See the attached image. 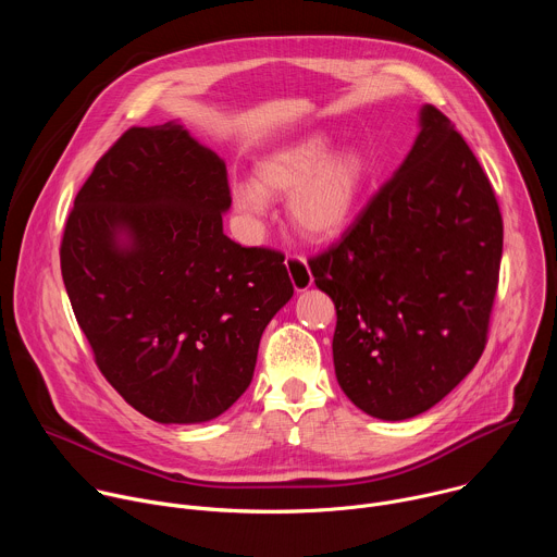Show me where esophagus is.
<instances>
[{"label":"esophagus","instance_id":"34e87169","mask_svg":"<svg viewBox=\"0 0 557 557\" xmlns=\"http://www.w3.org/2000/svg\"><path fill=\"white\" fill-rule=\"evenodd\" d=\"M286 269L290 275V282L295 286V290H306L312 286V275L310 269L306 264V260L301 256H286Z\"/></svg>","mask_w":557,"mask_h":557}]
</instances>
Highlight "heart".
<instances>
[{
    "label": "heart",
    "instance_id": "obj_1",
    "mask_svg": "<svg viewBox=\"0 0 557 557\" xmlns=\"http://www.w3.org/2000/svg\"><path fill=\"white\" fill-rule=\"evenodd\" d=\"M331 134L312 132L273 153L256 168V183L231 187L233 209L260 220L269 198L288 196L290 224L310 240H331L355 218L370 165L359 151L335 153Z\"/></svg>",
    "mask_w": 557,
    "mask_h": 557
}]
</instances>
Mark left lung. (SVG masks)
<instances>
[{"label": "left lung", "mask_w": 557, "mask_h": 557, "mask_svg": "<svg viewBox=\"0 0 557 557\" xmlns=\"http://www.w3.org/2000/svg\"><path fill=\"white\" fill-rule=\"evenodd\" d=\"M401 168L308 262L337 308L335 374L366 414L406 421L479 363L503 258L496 194L434 106Z\"/></svg>", "instance_id": "obj_1"}]
</instances>
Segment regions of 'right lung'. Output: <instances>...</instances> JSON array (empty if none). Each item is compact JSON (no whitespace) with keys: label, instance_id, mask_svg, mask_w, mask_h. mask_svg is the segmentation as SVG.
<instances>
[{"label":"right lung","instance_id":"1","mask_svg":"<svg viewBox=\"0 0 557 557\" xmlns=\"http://www.w3.org/2000/svg\"><path fill=\"white\" fill-rule=\"evenodd\" d=\"M222 158L181 123L129 127L74 198L61 275L95 361L156 423H205L249 387L284 256L222 231Z\"/></svg>","mask_w":557,"mask_h":557}]
</instances>
